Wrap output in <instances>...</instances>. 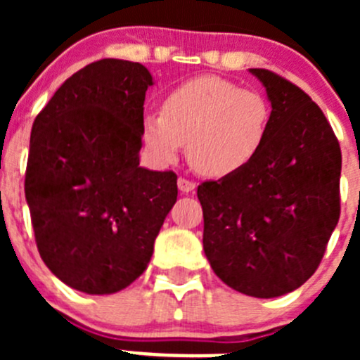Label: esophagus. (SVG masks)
<instances>
[{"label":"esophagus","instance_id":"esophagus-1","mask_svg":"<svg viewBox=\"0 0 360 360\" xmlns=\"http://www.w3.org/2000/svg\"><path fill=\"white\" fill-rule=\"evenodd\" d=\"M177 186H179V190L183 191V193H191V191L197 188V184H195L193 181L186 179V177H179V179H177Z\"/></svg>","mask_w":360,"mask_h":360}]
</instances>
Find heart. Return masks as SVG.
Listing matches in <instances>:
<instances>
[{
    "mask_svg": "<svg viewBox=\"0 0 360 360\" xmlns=\"http://www.w3.org/2000/svg\"><path fill=\"white\" fill-rule=\"evenodd\" d=\"M270 103L257 90L219 76H200L176 86L162 112H146L141 136L150 157L169 165L186 143L197 172L223 177L244 169L270 130Z\"/></svg>",
    "mask_w": 360,
    "mask_h": 360,
    "instance_id": "b5f03b06",
    "label": "heart"
}]
</instances>
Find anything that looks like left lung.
<instances>
[{
  "label": "left lung",
  "mask_w": 360,
  "mask_h": 360,
  "mask_svg": "<svg viewBox=\"0 0 360 360\" xmlns=\"http://www.w3.org/2000/svg\"><path fill=\"white\" fill-rule=\"evenodd\" d=\"M250 72L271 103L270 130L244 169L198 186L203 250L231 289L277 297L321 264L340 219L341 150L308 94L268 69Z\"/></svg>",
  "instance_id": "8db88e82"
}]
</instances>
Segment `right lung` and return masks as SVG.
I'll return each mask as SVG.
<instances>
[{
    "label": "right lung",
    "mask_w": 360,
    "mask_h": 360,
    "mask_svg": "<svg viewBox=\"0 0 360 360\" xmlns=\"http://www.w3.org/2000/svg\"><path fill=\"white\" fill-rule=\"evenodd\" d=\"M139 63L103 59L68 78L32 123L25 200L39 256L86 294H112L143 275L177 176L139 167L144 97Z\"/></svg>",
    "instance_id": "obj_1"
}]
</instances>
